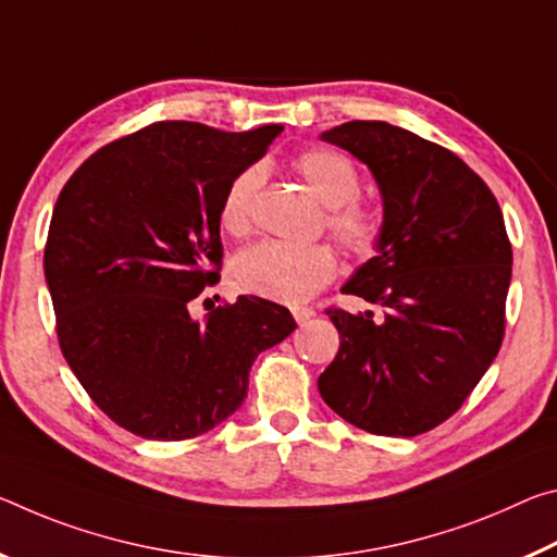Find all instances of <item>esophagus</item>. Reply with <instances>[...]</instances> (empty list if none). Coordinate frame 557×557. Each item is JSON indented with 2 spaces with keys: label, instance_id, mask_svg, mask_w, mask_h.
Listing matches in <instances>:
<instances>
[{
  "label": "esophagus",
  "instance_id": "34e87169",
  "mask_svg": "<svg viewBox=\"0 0 557 557\" xmlns=\"http://www.w3.org/2000/svg\"><path fill=\"white\" fill-rule=\"evenodd\" d=\"M313 315H315L313 308H294V318H296L298 325H306Z\"/></svg>",
  "mask_w": 557,
  "mask_h": 557
}]
</instances>
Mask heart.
<instances>
[{
  "instance_id": "b5f03b06",
  "label": "heart",
  "mask_w": 557,
  "mask_h": 557,
  "mask_svg": "<svg viewBox=\"0 0 557 557\" xmlns=\"http://www.w3.org/2000/svg\"><path fill=\"white\" fill-rule=\"evenodd\" d=\"M296 175L327 209L325 224L343 249L368 257L382 239V214L375 207L355 202L360 177L348 158L335 150H308L294 160ZM261 187V170L246 168L226 187L219 207L224 232L242 236L249 232L251 207ZM338 263L327 246H296L284 242H259L242 249L230 263L236 290L249 296L304 304L335 276Z\"/></svg>"
}]
</instances>
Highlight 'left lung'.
Returning <instances> with one entry per match:
<instances>
[{"label":"left lung","mask_w":557,"mask_h":557,"mask_svg":"<svg viewBox=\"0 0 557 557\" xmlns=\"http://www.w3.org/2000/svg\"><path fill=\"white\" fill-rule=\"evenodd\" d=\"M368 165L382 197L375 257L345 294L380 308L327 311L341 350L318 377L325 405L380 436L449 419L504 341L513 251L486 182L442 145L385 121L321 133Z\"/></svg>","instance_id":"left-lung-1"}]
</instances>
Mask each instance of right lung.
<instances>
[{
  "instance_id": "add662e5",
  "label": "right lung",
  "mask_w": 557,
  "mask_h": 557,
  "mask_svg": "<svg viewBox=\"0 0 557 557\" xmlns=\"http://www.w3.org/2000/svg\"><path fill=\"white\" fill-rule=\"evenodd\" d=\"M281 131L152 123L90 154L61 189L44 276L63 358L143 440L214 430L242 407L257 355L294 333L288 308L257 296L205 321L189 315V300L219 278L226 187Z\"/></svg>"
}]
</instances>
